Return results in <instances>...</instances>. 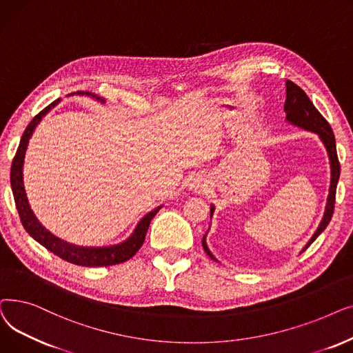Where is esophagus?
I'll list each match as a JSON object with an SVG mask.
<instances>
[{
	"label": "esophagus",
	"instance_id": "34e87169",
	"mask_svg": "<svg viewBox=\"0 0 353 353\" xmlns=\"http://www.w3.org/2000/svg\"><path fill=\"white\" fill-rule=\"evenodd\" d=\"M205 185H207L205 179L203 178V175H199V174L194 175L190 181V190H192V191H203L205 188Z\"/></svg>",
	"mask_w": 353,
	"mask_h": 353
}]
</instances>
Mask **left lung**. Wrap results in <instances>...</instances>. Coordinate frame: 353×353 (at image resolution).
<instances>
[{
  "label": "left lung",
  "instance_id": "8db88e82",
  "mask_svg": "<svg viewBox=\"0 0 353 353\" xmlns=\"http://www.w3.org/2000/svg\"><path fill=\"white\" fill-rule=\"evenodd\" d=\"M284 113H286V122H289L290 125L316 133L319 139L322 141V143L326 148V152L329 157V165H330V187H329V195L326 201L323 218L313 236L310 237V240L307 241V244L303 247V250H301V253H303V251L325 231V228L332 220V214L334 208V195H336V187H338V181L341 175V165L336 154V141H334V135L330 125L327 123L325 117L319 113V110L312 103V100L307 97V94L290 80H286V102H284ZM214 211H215V207L214 204H211V211H210L211 218ZM207 234L208 231L203 237V247L205 250V253L212 260L218 261L208 248Z\"/></svg>",
  "mask_w": 353,
  "mask_h": 353
}]
</instances>
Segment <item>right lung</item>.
I'll return each instance as SVG.
<instances>
[{"mask_svg":"<svg viewBox=\"0 0 353 353\" xmlns=\"http://www.w3.org/2000/svg\"><path fill=\"white\" fill-rule=\"evenodd\" d=\"M73 94L88 96V97L96 99L100 103H105L103 100H100V97H97L96 94H92L89 92H77V93H72V96ZM57 103H59V100H56V102H53L52 105H48L37 116H34V119L30 122V125L27 126V129L23 133L20 146H19V149H17V154H15L12 165H11V188H12V194H14L15 207H17V211H19V214H20L21 223H23L26 231L37 243H40L48 251H52L53 254L59 256L60 259L69 261V263L83 265V267H103V265L106 267V265L123 263V261L129 260L130 257L135 256L137 251L142 247L149 224H150V221H152V218L157 215V212L162 208V205L157 207L155 210L149 211L146 215H143L142 220L137 224L135 230H133V232L126 240H123L119 244L103 245V247L76 245L73 243H67V241L59 239L39 221V218L36 216L34 212H32V210L30 207L26 187H24V158H26V152H27V146H28V142L32 137V133H34V129L37 128V125Z\"/></svg>","mask_w":353,"mask_h":353,"instance_id":"obj_1","label":"right lung"}]
</instances>
